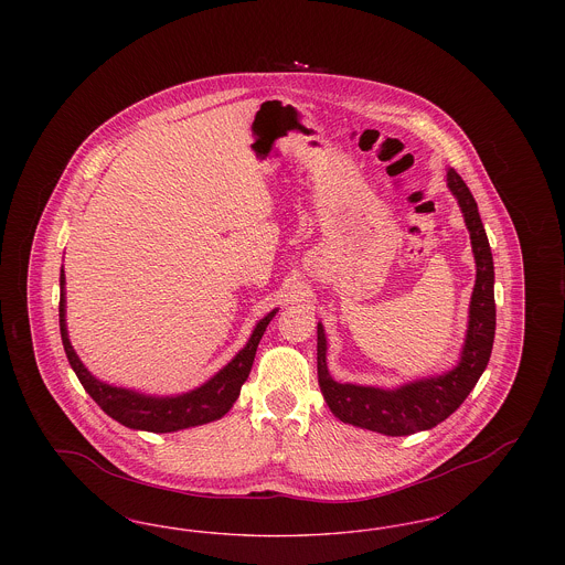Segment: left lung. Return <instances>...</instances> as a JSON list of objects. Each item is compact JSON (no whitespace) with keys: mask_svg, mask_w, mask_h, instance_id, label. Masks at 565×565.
<instances>
[{"mask_svg":"<svg viewBox=\"0 0 565 565\" xmlns=\"http://www.w3.org/2000/svg\"><path fill=\"white\" fill-rule=\"evenodd\" d=\"M449 189L457 196L466 226L470 231L477 260V284L470 300V322L461 360L447 375L415 381L398 390L360 387L337 383L326 366V337L318 323V381L323 401L345 424L387 436H408L430 430L445 422L468 398L491 358L495 337V298H493V256L477 201L456 169L447 171Z\"/></svg>","mask_w":565,"mask_h":565,"instance_id":"obj_1","label":"left lung"}]
</instances>
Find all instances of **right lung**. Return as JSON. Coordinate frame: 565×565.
<instances>
[{"label": "right lung", "mask_w": 565, "mask_h": 565, "mask_svg": "<svg viewBox=\"0 0 565 565\" xmlns=\"http://www.w3.org/2000/svg\"><path fill=\"white\" fill-rule=\"evenodd\" d=\"M65 286V275L61 270V288ZM275 311H270L265 320H260L254 328L247 345L243 348L228 366H224L214 379H210L205 385L196 387L194 392L175 396V398H150L141 396L129 390L111 387L108 383L97 381L90 375L76 351L72 348L67 339V328H65V295L61 290V300H58V326H61V339L63 348L67 353V360L74 369L76 376L81 379L82 387L88 392V396L99 404L111 419L120 422L127 428L146 431H175L210 424L214 419H220L224 413L237 401L242 385L252 371V362L256 355V348L267 330Z\"/></svg>", "instance_id": "right-lung-1"}]
</instances>
